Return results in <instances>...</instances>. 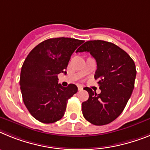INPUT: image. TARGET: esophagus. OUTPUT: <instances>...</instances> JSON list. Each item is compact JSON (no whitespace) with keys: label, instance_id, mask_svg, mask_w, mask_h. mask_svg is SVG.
Instances as JSON below:
<instances>
[{"label":"esophagus","instance_id":"1","mask_svg":"<svg viewBox=\"0 0 150 150\" xmlns=\"http://www.w3.org/2000/svg\"><path fill=\"white\" fill-rule=\"evenodd\" d=\"M78 89H79V91H82L83 87L81 85H78Z\"/></svg>","mask_w":150,"mask_h":150}]
</instances>
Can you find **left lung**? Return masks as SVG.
<instances>
[{
	"label": "left lung",
	"mask_w": 150,
	"mask_h": 150,
	"mask_svg": "<svg viewBox=\"0 0 150 150\" xmlns=\"http://www.w3.org/2000/svg\"><path fill=\"white\" fill-rule=\"evenodd\" d=\"M76 52H89L96 59L94 79L98 80L101 93L84 88L89 98L82 103L84 118L94 125H104L120 115L134 88L136 66L125 50L108 41H88Z\"/></svg>",
	"instance_id": "8db88e82"
}]
</instances>
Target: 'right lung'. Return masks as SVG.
<instances>
[{
	"label": "right lung",
	"instance_id": "obj_1",
	"mask_svg": "<svg viewBox=\"0 0 150 150\" xmlns=\"http://www.w3.org/2000/svg\"><path fill=\"white\" fill-rule=\"evenodd\" d=\"M84 41L70 38H50L38 44L22 66L21 92L30 114L39 122L59 121L66 112L68 100L78 91L75 84L62 87L57 75L66 74L71 54Z\"/></svg>",
	"mask_w": 150,
	"mask_h": 150
}]
</instances>
